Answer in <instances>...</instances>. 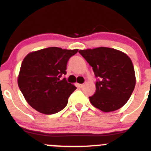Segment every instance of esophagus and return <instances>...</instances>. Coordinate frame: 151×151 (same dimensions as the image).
<instances>
[{"label":"esophagus","mask_w":151,"mask_h":151,"mask_svg":"<svg viewBox=\"0 0 151 151\" xmlns=\"http://www.w3.org/2000/svg\"><path fill=\"white\" fill-rule=\"evenodd\" d=\"M83 86H84V85H83V84H78V87L80 88H82Z\"/></svg>","instance_id":"34e87169"}]
</instances>
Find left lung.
<instances>
[{
    "mask_svg": "<svg viewBox=\"0 0 151 151\" xmlns=\"http://www.w3.org/2000/svg\"><path fill=\"white\" fill-rule=\"evenodd\" d=\"M79 52L92 66L96 77L99 78L95 93L89 97L93 106L105 112L122 107L136 84L130 58L119 50L103 47L82 50Z\"/></svg>",
    "mask_w": 151,
    "mask_h": 151,
    "instance_id": "1",
    "label": "left lung"
}]
</instances>
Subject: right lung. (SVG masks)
I'll return each instance as SVG.
<instances>
[{"instance_id":"add662e5","label":"right lung","mask_w":151,"mask_h":151,"mask_svg":"<svg viewBox=\"0 0 151 151\" xmlns=\"http://www.w3.org/2000/svg\"><path fill=\"white\" fill-rule=\"evenodd\" d=\"M78 52L48 47L25 56L18 76V85L25 100L33 109L45 115L57 113L68 103L76 87L67 83V62Z\"/></svg>"}]
</instances>
